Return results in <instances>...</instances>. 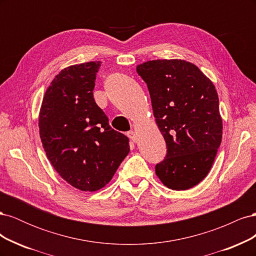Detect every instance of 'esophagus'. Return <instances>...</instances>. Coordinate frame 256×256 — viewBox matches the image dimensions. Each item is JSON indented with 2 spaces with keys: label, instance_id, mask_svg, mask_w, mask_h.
I'll use <instances>...</instances> for the list:
<instances>
[{
  "label": "esophagus",
  "instance_id": "obj_1",
  "mask_svg": "<svg viewBox=\"0 0 256 256\" xmlns=\"http://www.w3.org/2000/svg\"><path fill=\"white\" fill-rule=\"evenodd\" d=\"M127 136L131 138V140H132L134 143L136 142V140H138V138H136V132L134 131H132V130H130V131H128V134H127Z\"/></svg>",
  "mask_w": 256,
  "mask_h": 256
}]
</instances>
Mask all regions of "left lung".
<instances>
[{
	"mask_svg": "<svg viewBox=\"0 0 256 256\" xmlns=\"http://www.w3.org/2000/svg\"><path fill=\"white\" fill-rule=\"evenodd\" d=\"M147 84L154 116L166 143V156L154 166L164 186L187 190L210 171L222 138V118L214 85L182 60H154L138 65Z\"/></svg>",
	"mask_w": 256,
	"mask_h": 256,
	"instance_id": "left-lung-1",
	"label": "left lung"
}]
</instances>
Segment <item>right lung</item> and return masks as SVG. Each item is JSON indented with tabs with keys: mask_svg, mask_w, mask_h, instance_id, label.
Masks as SVG:
<instances>
[{
	"mask_svg": "<svg viewBox=\"0 0 256 256\" xmlns=\"http://www.w3.org/2000/svg\"><path fill=\"white\" fill-rule=\"evenodd\" d=\"M102 62L62 70L46 92L40 113V134L53 168L72 187L96 191L109 182L126 158L129 138L111 128L94 100Z\"/></svg>",
	"mask_w": 256,
	"mask_h": 256,
	"instance_id": "add662e5",
	"label": "right lung"
}]
</instances>
